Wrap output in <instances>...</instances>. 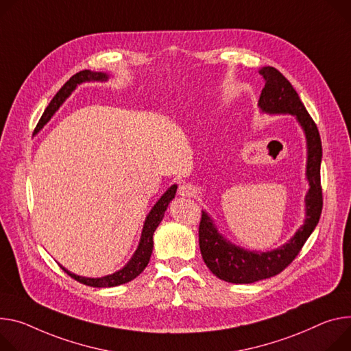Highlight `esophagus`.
<instances>
[{"label":"esophagus","mask_w":351,"mask_h":351,"mask_svg":"<svg viewBox=\"0 0 351 351\" xmlns=\"http://www.w3.org/2000/svg\"><path fill=\"white\" fill-rule=\"evenodd\" d=\"M196 193H197V189L193 184L184 183L179 186V196L182 197H193L196 196Z\"/></svg>","instance_id":"34e87169"}]
</instances>
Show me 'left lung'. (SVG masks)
I'll return each mask as SVG.
<instances>
[{
  "instance_id": "obj_1",
  "label": "left lung",
  "mask_w": 351,
  "mask_h": 351,
  "mask_svg": "<svg viewBox=\"0 0 351 351\" xmlns=\"http://www.w3.org/2000/svg\"><path fill=\"white\" fill-rule=\"evenodd\" d=\"M265 81L258 108L269 116H294L306 143L305 179L308 192L304 199L305 217L295 234L271 250H250L232 243L222 235L211 215L203 210L199 228V245L203 261L214 276L232 284H250L270 278L289 266L317 226L322 213L321 162L322 143L317 127L301 102L298 93L274 67L259 70Z\"/></svg>"
}]
</instances>
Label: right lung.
Returning a JSON list of instances; mask_svg holds the SVG:
<instances>
[{"instance_id": "obj_1", "label": "right lung", "mask_w": 351, "mask_h": 351, "mask_svg": "<svg viewBox=\"0 0 351 351\" xmlns=\"http://www.w3.org/2000/svg\"><path fill=\"white\" fill-rule=\"evenodd\" d=\"M110 74L108 73H101V71H90V70H84L77 73L75 75H73L62 88L56 93V97L51 99V102L49 104V106L46 108L45 113L42 114L36 129H35V134H38L43 127L50 121V119L56 114V112L62 106L70 97L71 93L77 89L78 85L84 84V82H108L110 80ZM178 190V184H172L171 187L167 189V192L158 199V202L152 206V208L149 210V213L145 217L144 226H143V231H141V237H140V242L137 249L134 250L133 256L130 258V261L127 262L121 269L116 270L112 274L108 276H102V277H84V276H78L75 273H71L70 270H67L66 267H62L60 265V267L64 270L69 276H71L73 278H75L77 281L90 285V287H99V289H104V287H116V285H121L129 282L132 280H134L137 276H140L144 269L147 267L151 253H152V247H154V232L158 228V226L161 224V221L164 218V214L169 206V203L175 199Z\"/></svg>"}]
</instances>
